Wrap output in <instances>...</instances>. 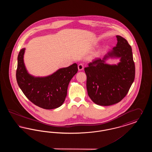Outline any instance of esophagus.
I'll return each mask as SVG.
<instances>
[{"label":"esophagus","mask_w":152,"mask_h":152,"mask_svg":"<svg viewBox=\"0 0 152 152\" xmlns=\"http://www.w3.org/2000/svg\"><path fill=\"white\" fill-rule=\"evenodd\" d=\"M83 69H84V65H83L82 64H80L78 65V69H79V71H82V70H83Z\"/></svg>","instance_id":"34e87169"}]
</instances>
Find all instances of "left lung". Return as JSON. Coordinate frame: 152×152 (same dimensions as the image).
I'll return each instance as SVG.
<instances>
[{
    "label": "left lung",
    "instance_id": "8db88e82",
    "mask_svg": "<svg viewBox=\"0 0 152 152\" xmlns=\"http://www.w3.org/2000/svg\"><path fill=\"white\" fill-rule=\"evenodd\" d=\"M117 43L104 57L97 58L84 68L88 94L95 104L109 106L121 101L129 92L135 77L132 50L128 41L117 35ZM109 57H120L117 65L105 63Z\"/></svg>",
    "mask_w": 152,
    "mask_h": 152
}]
</instances>
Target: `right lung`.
Returning <instances> with one entry per match:
<instances>
[{"label": "right lung", "instance_id": "right-lung-1", "mask_svg": "<svg viewBox=\"0 0 152 152\" xmlns=\"http://www.w3.org/2000/svg\"><path fill=\"white\" fill-rule=\"evenodd\" d=\"M25 48L22 49L18 56L16 73L17 83L22 92L29 101L45 109L60 107L65 101L68 84L77 72L76 63L61 68L47 77H36L29 75L24 63Z\"/></svg>", "mask_w": 152, "mask_h": 152}]
</instances>
